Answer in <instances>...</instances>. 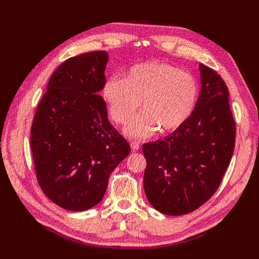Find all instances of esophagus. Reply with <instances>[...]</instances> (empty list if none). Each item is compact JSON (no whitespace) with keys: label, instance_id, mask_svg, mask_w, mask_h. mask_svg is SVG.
<instances>
[{"label":"esophagus","instance_id":"obj_1","mask_svg":"<svg viewBox=\"0 0 259 259\" xmlns=\"http://www.w3.org/2000/svg\"><path fill=\"white\" fill-rule=\"evenodd\" d=\"M130 147H131V149H133L134 151H137V150H139L140 149V145H139V142H137V141H133L130 144Z\"/></svg>","mask_w":259,"mask_h":259}]
</instances>
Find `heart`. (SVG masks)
Wrapping results in <instances>:
<instances>
[{
	"label": "heart",
	"mask_w": 259,
	"mask_h": 259,
	"mask_svg": "<svg viewBox=\"0 0 259 259\" xmlns=\"http://www.w3.org/2000/svg\"><path fill=\"white\" fill-rule=\"evenodd\" d=\"M103 98L111 118L125 124L137 110H145L131 120L125 133L146 138L159 129L174 133L190 118L199 98V87L192 75L162 62L141 63L131 68L123 79L110 78L103 87Z\"/></svg>",
	"instance_id": "b5f03b06"
}]
</instances>
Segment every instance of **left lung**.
I'll use <instances>...</instances> for the list:
<instances>
[{
    "instance_id": "8db88e82",
    "label": "left lung",
    "mask_w": 259,
    "mask_h": 259,
    "mask_svg": "<svg viewBox=\"0 0 259 259\" xmlns=\"http://www.w3.org/2000/svg\"><path fill=\"white\" fill-rule=\"evenodd\" d=\"M201 91L190 118L164 139L142 146L144 188L158 211L186 214L218 189L232 160L236 124L229 92L216 71L199 64Z\"/></svg>"
}]
</instances>
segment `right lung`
Returning <instances> with one entry per match:
<instances>
[{"label": "right lung", "instance_id": "obj_1", "mask_svg": "<svg viewBox=\"0 0 259 259\" xmlns=\"http://www.w3.org/2000/svg\"><path fill=\"white\" fill-rule=\"evenodd\" d=\"M108 58L106 51H92L64 61L50 78L33 119L37 183L49 199L67 210H87L100 202L110 174L130 153L99 95Z\"/></svg>", "mask_w": 259, "mask_h": 259}]
</instances>
